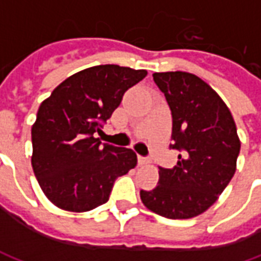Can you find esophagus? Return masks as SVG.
Segmentation results:
<instances>
[{"mask_svg":"<svg viewBox=\"0 0 261 261\" xmlns=\"http://www.w3.org/2000/svg\"><path fill=\"white\" fill-rule=\"evenodd\" d=\"M149 164V159L144 158V156H138V165H148Z\"/></svg>","mask_w":261,"mask_h":261,"instance_id":"obj_1","label":"esophagus"}]
</instances>
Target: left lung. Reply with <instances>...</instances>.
<instances>
[{"label":"left lung","mask_w":261,"mask_h":261,"mask_svg":"<svg viewBox=\"0 0 261 261\" xmlns=\"http://www.w3.org/2000/svg\"><path fill=\"white\" fill-rule=\"evenodd\" d=\"M172 112V169L159 168L158 186L141 190L144 205L170 219L202 214L218 200L236 170L241 141L229 109L207 82L190 72H155Z\"/></svg>","instance_id":"8db88e82"}]
</instances>
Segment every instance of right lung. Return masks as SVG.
I'll use <instances>...</instances> for the list:
<instances>
[{
	"mask_svg": "<svg viewBox=\"0 0 261 261\" xmlns=\"http://www.w3.org/2000/svg\"><path fill=\"white\" fill-rule=\"evenodd\" d=\"M145 69L106 64L82 69L43 100L32 127V166L43 193L56 207L85 213L109 200L119 176L136 168L130 148L95 138L103 123Z\"/></svg>",
	"mask_w": 261,
	"mask_h": 261,
	"instance_id": "1",
	"label": "right lung"
}]
</instances>
